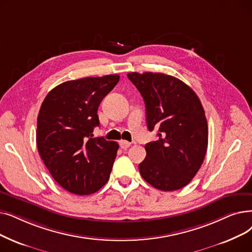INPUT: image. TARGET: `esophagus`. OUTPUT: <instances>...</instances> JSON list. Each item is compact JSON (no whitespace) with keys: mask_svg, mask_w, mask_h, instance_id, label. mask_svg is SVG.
Listing matches in <instances>:
<instances>
[{"mask_svg":"<svg viewBox=\"0 0 252 252\" xmlns=\"http://www.w3.org/2000/svg\"><path fill=\"white\" fill-rule=\"evenodd\" d=\"M119 146L122 147L123 149H126V148H128L129 146H130V143L128 141H126V140H120L119 141Z\"/></svg>","mask_w":252,"mask_h":252,"instance_id":"34e87169","label":"esophagus"}]
</instances>
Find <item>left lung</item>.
<instances>
[{
    "label": "left lung",
    "instance_id": "8db88e82",
    "mask_svg": "<svg viewBox=\"0 0 252 252\" xmlns=\"http://www.w3.org/2000/svg\"><path fill=\"white\" fill-rule=\"evenodd\" d=\"M127 78L143 97L148 129L159 132L158 140L145 145L141 176L159 190L180 189L198 173L206 156L208 126L201 101L189 85L170 75L132 72Z\"/></svg>",
    "mask_w": 252,
    "mask_h": 252
}]
</instances>
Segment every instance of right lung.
I'll use <instances>...</instances> for the list:
<instances>
[{
  "mask_svg": "<svg viewBox=\"0 0 252 252\" xmlns=\"http://www.w3.org/2000/svg\"><path fill=\"white\" fill-rule=\"evenodd\" d=\"M119 81V76L65 81L51 90L37 119V147L53 179L72 193L99 190L110 177L117 142L94 137L97 108Z\"/></svg>",
  "mask_w": 252,
  "mask_h": 252,
  "instance_id": "right-lung-1",
  "label": "right lung"
}]
</instances>
